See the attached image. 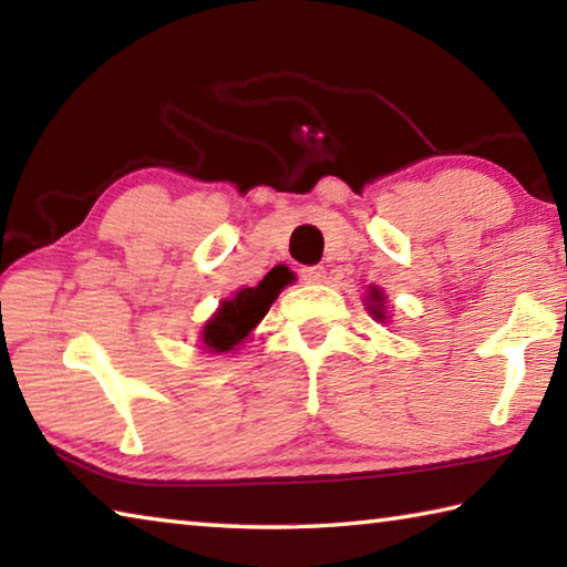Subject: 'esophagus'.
Wrapping results in <instances>:
<instances>
[{
    "instance_id": "esophagus-1",
    "label": "esophagus",
    "mask_w": 567,
    "mask_h": 567,
    "mask_svg": "<svg viewBox=\"0 0 567 567\" xmlns=\"http://www.w3.org/2000/svg\"><path fill=\"white\" fill-rule=\"evenodd\" d=\"M300 277L305 282H322L324 280V267H320V265H315V267H302L300 270Z\"/></svg>"
}]
</instances>
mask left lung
Here are the masks:
<instances>
[{
  "mask_svg": "<svg viewBox=\"0 0 567 567\" xmlns=\"http://www.w3.org/2000/svg\"><path fill=\"white\" fill-rule=\"evenodd\" d=\"M368 310L372 315V320L385 322L388 300H385V295H382V290H378V287H370V290H368Z\"/></svg>",
  "mask_w": 567,
  "mask_h": 567,
  "instance_id": "8db88e82",
  "label": "left lung"
}]
</instances>
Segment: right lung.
Wrapping results in <instances>:
<instances>
[{
	"label": "right lung",
	"instance_id": "add662e5",
	"mask_svg": "<svg viewBox=\"0 0 567 567\" xmlns=\"http://www.w3.org/2000/svg\"><path fill=\"white\" fill-rule=\"evenodd\" d=\"M290 282V272L275 270L262 277V282L257 287H243V290L235 292L223 305L217 307V312L205 322L203 340L209 352H229L235 350L239 342L249 338V332L257 328L270 305L277 300V295L282 292V287Z\"/></svg>",
	"mask_w": 567,
	"mask_h": 567
}]
</instances>
